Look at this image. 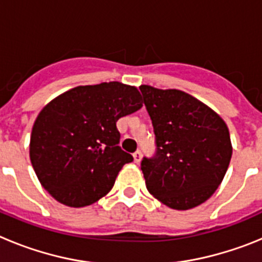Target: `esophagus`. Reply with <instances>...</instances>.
<instances>
[{
    "label": "esophagus",
    "mask_w": 262,
    "mask_h": 262,
    "mask_svg": "<svg viewBox=\"0 0 262 262\" xmlns=\"http://www.w3.org/2000/svg\"><path fill=\"white\" fill-rule=\"evenodd\" d=\"M140 160H142V151H136L135 154H134V161H135L136 164L140 163Z\"/></svg>",
    "instance_id": "esophagus-1"
}]
</instances>
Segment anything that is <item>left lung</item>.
Returning <instances> with one entry per match:
<instances>
[{
    "instance_id": "left-lung-1",
    "label": "left lung",
    "mask_w": 262,
    "mask_h": 262,
    "mask_svg": "<svg viewBox=\"0 0 262 262\" xmlns=\"http://www.w3.org/2000/svg\"><path fill=\"white\" fill-rule=\"evenodd\" d=\"M151 117L154 157H143L148 191L170 209L207 201L223 181L231 156L228 127L209 106L177 89L139 88Z\"/></svg>"
}]
</instances>
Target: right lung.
<instances>
[{
    "instance_id": "right-lung-1",
    "label": "right lung",
    "mask_w": 262,
    "mask_h": 262,
    "mask_svg": "<svg viewBox=\"0 0 262 262\" xmlns=\"http://www.w3.org/2000/svg\"><path fill=\"white\" fill-rule=\"evenodd\" d=\"M135 86L118 81L77 86L39 113L30 139V160L41 186L69 207L97 202L134 157L119 147V118L142 107Z\"/></svg>"
}]
</instances>
